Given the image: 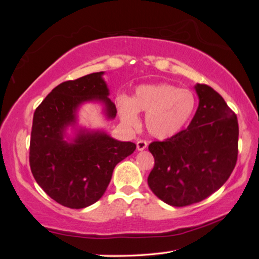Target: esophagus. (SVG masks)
<instances>
[{"mask_svg":"<svg viewBox=\"0 0 259 259\" xmlns=\"http://www.w3.org/2000/svg\"><path fill=\"white\" fill-rule=\"evenodd\" d=\"M147 145H148V143L146 142V140L140 139V140H138V142H137V150L138 151L145 150V148L147 147Z\"/></svg>","mask_w":259,"mask_h":259,"instance_id":"obj_1","label":"esophagus"}]
</instances>
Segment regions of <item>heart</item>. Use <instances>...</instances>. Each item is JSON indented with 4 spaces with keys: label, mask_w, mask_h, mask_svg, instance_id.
Returning a JSON list of instances; mask_svg holds the SVG:
<instances>
[{
    "label": "heart",
    "mask_w": 259,
    "mask_h": 259,
    "mask_svg": "<svg viewBox=\"0 0 259 259\" xmlns=\"http://www.w3.org/2000/svg\"><path fill=\"white\" fill-rule=\"evenodd\" d=\"M121 120L130 128L139 124L138 113L146 114V128L152 136L165 139L177 135L195 111V97L190 90L171 84L137 88L133 99L117 98Z\"/></svg>",
    "instance_id": "b5f03b06"
}]
</instances>
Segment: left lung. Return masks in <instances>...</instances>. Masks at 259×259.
I'll use <instances>...</instances> for the list:
<instances>
[{"label":"left lung","instance_id":"obj_1","mask_svg":"<svg viewBox=\"0 0 259 259\" xmlns=\"http://www.w3.org/2000/svg\"><path fill=\"white\" fill-rule=\"evenodd\" d=\"M194 88L199 106L187 129L148 146L154 156L148 186L172 207L207 199L224 185L238 160L234 112L211 87L198 83Z\"/></svg>","mask_w":259,"mask_h":259}]
</instances>
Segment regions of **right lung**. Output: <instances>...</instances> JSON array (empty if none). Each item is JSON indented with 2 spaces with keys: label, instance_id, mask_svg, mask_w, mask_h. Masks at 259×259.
Returning <instances> with one entry per match:
<instances>
[{
  "label": "right lung",
  "instance_id": "right-lung-1",
  "mask_svg": "<svg viewBox=\"0 0 259 259\" xmlns=\"http://www.w3.org/2000/svg\"><path fill=\"white\" fill-rule=\"evenodd\" d=\"M104 72L57 85L35 109L29 145V165L35 181L64 207L81 209L102 198L115 165L133 154L136 145L104 131L77 130L72 142L64 137L76 124V111L85 102H100L107 119L116 116L108 98Z\"/></svg>",
  "mask_w": 259,
  "mask_h": 259
}]
</instances>
